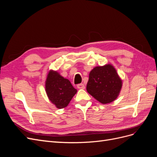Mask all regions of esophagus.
Here are the masks:
<instances>
[{
	"instance_id": "esophagus-1",
	"label": "esophagus",
	"mask_w": 157,
	"mask_h": 157,
	"mask_svg": "<svg viewBox=\"0 0 157 157\" xmlns=\"http://www.w3.org/2000/svg\"><path fill=\"white\" fill-rule=\"evenodd\" d=\"M77 88L78 89H84L85 88V85L84 84H82V83L79 84L77 85Z\"/></svg>"
}]
</instances>
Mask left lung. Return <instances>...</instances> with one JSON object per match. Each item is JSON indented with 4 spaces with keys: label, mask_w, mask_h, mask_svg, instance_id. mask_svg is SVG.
<instances>
[{
    "label": "left lung",
    "mask_w": 157,
    "mask_h": 157,
    "mask_svg": "<svg viewBox=\"0 0 157 157\" xmlns=\"http://www.w3.org/2000/svg\"><path fill=\"white\" fill-rule=\"evenodd\" d=\"M122 81L116 69L111 64L94 67L89 74L87 92L97 101L107 104L118 96Z\"/></svg>",
    "instance_id": "obj_1"
}]
</instances>
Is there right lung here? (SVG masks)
Returning a JSON list of instances; mask_svg holds the SVG:
<instances>
[{
	"label": "right lung",
	"instance_id": "add662e5",
	"mask_svg": "<svg viewBox=\"0 0 157 157\" xmlns=\"http://www.w3.org/2000/svg\"><path fill=\"white\" fill-rule=\"evenodd\" d=\"M45 89L50 101L58 109L67 107L77 92L68 79L53 70H50L47 75Z\"/></svg>",
	"mask_w": 157,
	"mask_h": 157
}]
</instances>
